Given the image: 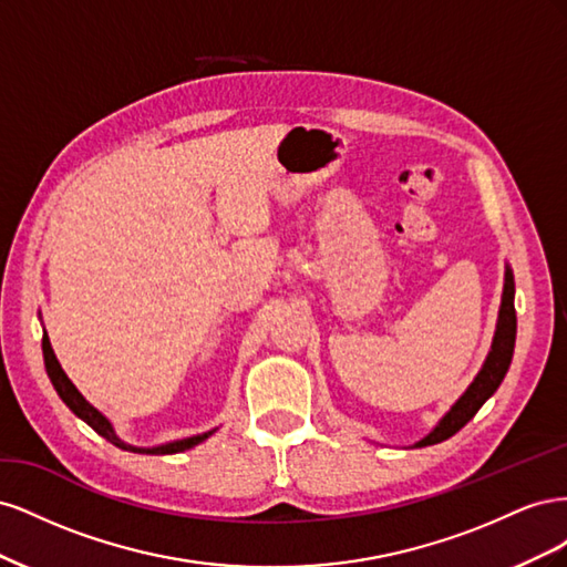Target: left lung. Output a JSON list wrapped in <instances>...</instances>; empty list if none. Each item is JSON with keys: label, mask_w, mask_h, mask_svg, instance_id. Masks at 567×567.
<instances>
[{"label": "left lung", "mask_w": 567, "mask_h": 567, "mask_svg": "<svg viewBox=\"0 0 567 567\" xmlns=\"http://www.w3.org/2000/svg\"><path fill=\"white\" fill-rule=\"evenodd\" d=\"M513 293H516V286H513L511 269H506V284H504V300H502V312H499V323H496V333L492 342V352L487 357V362L483 371L477 373V379L471 383V388L463 392V398L452 406L447 416L440 421L435 431L423 437L416 447H427V444H437L442 440L452 437L458 433L463 425H466L475 414L477 409L483 406L496 388L502 385L504 375L511 367L513 359V348H516V305H513Z\"/></svg>", "instance_id": "8db88e82"}]
</instances>
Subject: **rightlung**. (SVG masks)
I'll return each mask as SVG.
<instances>
[{
    "label": "right lung",
    "mask_w": 567,
    "mask_h": 567,
    "mask_svg": "<svg viewBox=\"0 0 567 567\" xmlns=\"http://www.w3.org/2000/svg\"><path fill=\"white\" fill-rule=\"evenodd\" d=\"M42 354H44L47 373H49L51 383H54V388H56V392H59V398H61L68 406H71V411H73L75 416H80L84 423H90L99 435H104L109 442H113L115 447H120V450L140 452V454H177V452L196 447L198 442H203L205 437L213 435V431H210V433H203V435H194V437H186V440L161 444V447H132V444L123 442V440H120V437L113 433V427H111L109 419H106L104 414H99V411L78 392V388L71 383V379H68V375L63 373V369H61V364H59V359H56L54 350H51V342H49L47 333L42 336Z\"/></svg>",
    "instance_id": "obj_1"
}]
</instances>
